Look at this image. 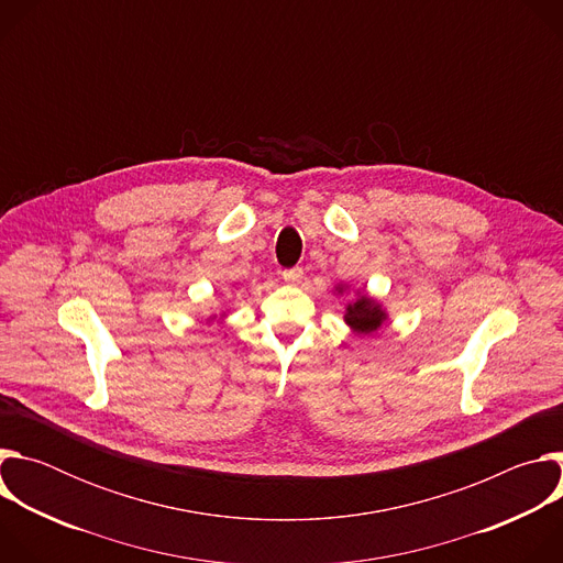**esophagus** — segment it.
Listing matches in <instances>:
<instances>
[{"label":"esophagus","mask_w":563,"mask_h":563,"mask_svg":"<svg viewBox=\"0 0 563 563\" xmlns=\"http://www.w3.org/2000/svg\"><path fill=\"white\" fill-rule=\"evenodd\" d=\"M283 280L289 285H298L302 280V267H291L283 272Z\"/></svg>","instance_id":"esophagus-1"}]
</instances>
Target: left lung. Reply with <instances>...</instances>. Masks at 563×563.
Returning <instances> with one entry per match:
<instances>
[{
	"instance_id": "8db88e82",
	"label": "left lung",
	"mask_w": 563,
	"mask_h": 563,
	"mask_svg": "<svg viewBox=\"0 0 563 563\" xmlns=\"http://www.w3.org/2000/svg\"><path fill=\"white\" fill-rule=\"evenodd\" d=\"M383 318H385V313L380 311V307L376 302H372L367 296H361L356 302L347 305V313H345L347 325H352L358 334H369V332L378 330Z\"/></svg>"
}]
</instances>
